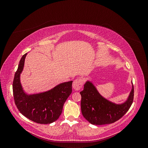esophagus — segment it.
Wrapping results in <instances>:
<instances>
[{
	"label": "esophagus",
	"mask_w": 148,
	"mask_h": 148,
	"mask_svg": "<svg viewBox=\"0 0 148 148\" xmlns=\"http://www.w3.org/2000/svg\"><path fill=\"white\" fill-rule=\"evenodd\" d=\"M83 84V82L82 79H80V78L76 79L74 80V82L72 84L73 88L75 89V91H79L82 88Z\"/></svg>",
	"instance_id": "34e87169"
}]
</instances>
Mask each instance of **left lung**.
I'll return each mask as SVG.
<instances>
[{"label": "left lung", "instance_id": "left-lung-1", "mask_svg": "<svg viewBox=\"0 0 148 148\" xmlns=\"http://www.w3.org/2000/svg\"><path fill=\"white\" fill-rule=\"evenodd\" d=\"M127 99L122 104H115L106 99L98 92L90 81H87L80 92L81 109L85 119L92 125H106L114 123L127 113L131 107L134 97L133 83Z\"/></svg>", "mask_w": 148, "mask_h": 148}]
</instances>
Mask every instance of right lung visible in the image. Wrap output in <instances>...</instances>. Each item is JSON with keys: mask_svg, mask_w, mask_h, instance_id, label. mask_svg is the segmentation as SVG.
Returning a JSON list of instances; mask_svg holds the SVG:
<instances>
[{"mask_svg": "<svg viewBox=\"0 0 148 148\" xmlns=\"http://www.w3.org/2000/svg\"><path fill=\"white\" fill-rule=\"evenodd\" d=\"M27 53L22 56L13 82L15 105L20 113L33 122L49 124L55 122L62 114L65 102L72 91V82L60 83L50 90L33 95L26 93L20 82Z\"/></svg>", "mask_w": 148, "mask_h": 148, "instance_id": "right-lung-1", "label": "right lung"}]
</instances>
